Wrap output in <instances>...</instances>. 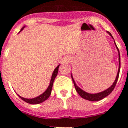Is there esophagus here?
<instances>
[{
    "label": "esophagus",
    "mask_w": 128,
    "mask_h": 128,
    "mask_svg": "<svg viewBox=\"0 0 128 128\" xmlns=\"http://www.w3.org/2000/svg\"><path fill=\"white\" fill-rule=\"evenodd\" d=\"M70 61V58H69V57H66V58L64 59V62H65V63H68Z\"/></svg>",
    "instance_id": "esophagus-1"
}]
</instances>
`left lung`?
Here are the masks:
<instances>
[{
	"mask_svg": "<svg viewBox=\"0 0 128 128\" xmlns=\"http://www.w3.org/2000/svg\"><path fill=\"white\" fill-rule=\"evenodd\" d=\"M108 33L110 35L112 38L113 36L112 35V34L110 32H108ZM114 39V38H113ZM114 44L116 45V47L117 50L118 52V62H119V65H118V73H117V76L116 77V79H115V81L114 82V83L112 84V85L110 87H109L108 89H107L106 90H104L103 92H100V93H97V94H89V93H87V92L83 91L82 89H81L80 88L79 86H78L77 84L75 82V80L73 79V76H72V74H71V78H72V80H73V82L74 83V86H75V88H76V92H78V94H79L81 97L82 98H84L87 100H89V101H98V100H100L102 99H103L104 98H105L106 96H108V95H110L112 92L114 90L115 86L116 84L117 80H118V76H119V72H120V53H119V50H118V48L116 46V44L114 42Z\"/></svg>",
	"mask_w": 128,
	"mask_h": 128,
	"instance_id": "1",
	"label": "left lung"
}]
</instances>
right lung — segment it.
Masks as SVG:
<instances>
[{
  "mask_svg": "<svg viewBox=\"0 0 128 128\" xmlns=\"http://www.w3.org/2000/svg\"><path fill=\"white\" fill-rule=\"evenodd\" d=\"M24 28H25V26L21 28L20 31L23 30ZM60 65H58V66L55 68V70H54L53 73H52V75L51 79H50V84H49L48 87L47 88V89L46 90L45 92L43 93L42 94H41V95L39 96H37L36 98H30V99H29V98H23V97H21L20 96H18L23 100H24L25 102H26L28 103H30V104H39V103H41V102H43L44 101H45L46 100H47V99L49 98V96H50V94H51L52 91V84H53V82H54L55 78H56L57 75H58V69H59Z\"/></svg>",
  "mask_w": 128,
  "mask_h": 128,
  "instance_id": "1",
  "label": "right lung"
}]
</instances>
